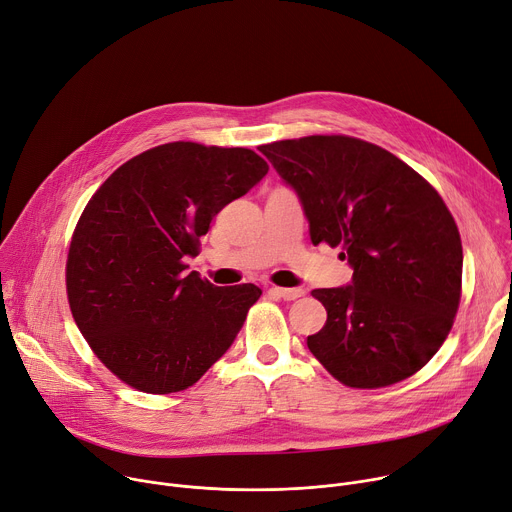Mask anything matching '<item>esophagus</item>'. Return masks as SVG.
Instances as JSON below:
<instances>
[{"label":"esophagus","mask_w":512,"mask_h":512,"mask_svg":"<svg viewBox=\"0 0 512 512\" xmlns=\"http://www.w3.org/2000/svg\"><path fill=\"white\" fill-rule=\"evenodd\" d=\"M270 293H274L276 297L285 299V301H295V299H299V297L305 295L303 289H282V287H272Z\"/></svg>","instance_id":"obj_1"}]
</instances>
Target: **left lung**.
Here are the masks:
<instances>
[{"label": "left lung", "mask_w": 512, "mask_h": 512, "mask_svg": "<svg viewBox=\"0 0 512 512\" xmlns=\"http://www.w3.org/2000/svg\"><path fill=\"white\" fill-rule=\"evenodd\" d=\"M299 197L317 246H342L348 287L315 289L327 311L307 348L352 388L421 370L441 348L462 293V240L439 193L388 150L350 136L258 148Z\"/></svg>", "instance_id": "1"}]
</instances>
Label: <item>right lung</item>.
I'll return each mask as SVG.
<instances>
[{
  "label": "right lung",
  "mask_w": 512,
  "mask_h": 512,
  "mask_svg": "<svg viewBox=\"0 0 512 512\" xmlns=\"http://www.w3.org/2000/svg\"><path fill=\"white\" fill-rule=\"evenodd\" d=\"M266 173L248 148L170 142L122 164L91 197L69 248L67 295L87 344L120 380L179 392L230 350L262 291L215 287L185 262L211 219Z\"/></svg>",
  "instance_id": "1"
}]
</instances>
